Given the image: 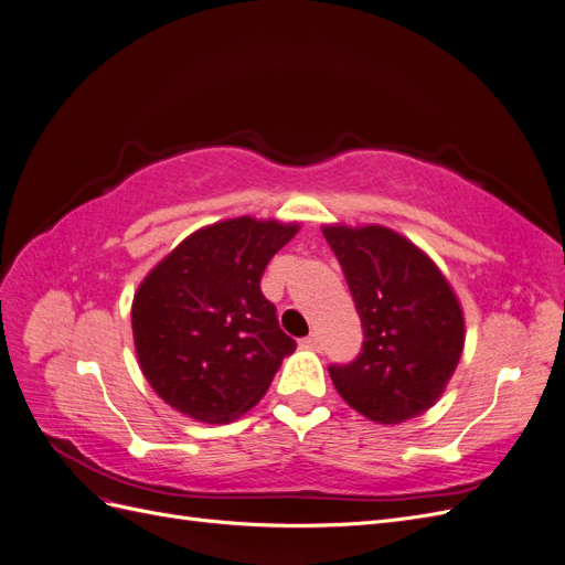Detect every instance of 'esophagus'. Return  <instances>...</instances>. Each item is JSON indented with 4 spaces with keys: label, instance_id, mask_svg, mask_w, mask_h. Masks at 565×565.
Listing matches in <instances>:
<instances>
[{
    "label": "esophagus",
    "instance_id": "1",
    "mask_svg": "<svg viewBox=\"0 0 565 565\" xmlns=\"http://www.w3.org/2000/svg\"><path fill=\"white\" fill-rule=\"evenodd\" d=\"M301 347L303 349H313V351H318L320 349V337L313 332V334H309V337H303L301 339Z\"/></svg>",
    "mask_w": 565,
    "mask_h": 565
}]
</instances>
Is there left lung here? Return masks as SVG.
I'll list each match as a JSON object with an SVG mask.
<instances>
[{
	"label": "left lung",
	"instance_id": "left-lung-1",
	"mask_svg": "<svg viewBox=\"0 0 565 565\" xmlns=\"http://www.w3.org/2000/svg\"><path fill=\"white\" fill-rule=\"evenodd\" d=\"M363 324V349L330 377L353 409L401 424L429 409L465 349V316L438 266L382 226H324Z\"/></svg>",
	"mask_w": 565,
	"mask_h": 565
}]
</instances>
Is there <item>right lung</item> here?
<instances>
[{
    "label": "right lung",
    "mask_w": 565,
    "mask_h": 565,
    "mask_svg": "<svg viewBox=\"0 0 565 565\" xmlns=\"http://www.w3.org/2000/svg\"><path fill=\"white\" fill-rule=\"evenodd\" d=\"M297 224L228 218L195 231L148 273L131 306L148 384L179 413L221 424L259 403L297 349L262 276Z\"/></svg>",
    "instance_id": "right-lung-1"
}]
</instances>
